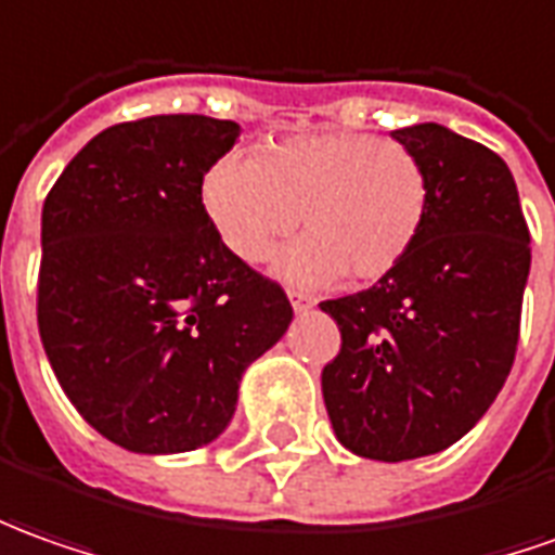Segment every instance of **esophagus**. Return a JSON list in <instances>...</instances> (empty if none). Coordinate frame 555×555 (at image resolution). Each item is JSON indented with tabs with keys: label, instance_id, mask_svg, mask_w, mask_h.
Returning <instances> with one entry per match:
<instances>
[{
	"label": "esophagus",
	"instance_id": "1",
	"mask_svg": "<svg viewBox=\"0 0 555 555\" xmlns=\"http://www.w3.org/2000/svg\"><path fill=\"white\" fill-rule=\"evenodd\" d=\"M288 300H292L294 312H307L309 309V297L300 292H288Z\"/></svg>",
	"mask_w": 555,
	"mask_h": 555
}]
</instances>
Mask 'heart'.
Masks as SVG:
<instances>
[{"label":"heart","mask_w":555,"mask_h":555,"mask_svg":"<svg viewBox=\"0 0 555 555\" xmlns=\"http://www.w3.org/2000/svg\"><path fill=\"white\" fill-rule=\"evenodd\" d=\"M428 197L413 151L356 130L292 135L255 157L228 154L203 179V206L240 261L270 258L300 221L307 236L276 261L279 276L297 285L388 276L416 246Z\"/></svg>","instance_id":"obj_1"}]
</instances>
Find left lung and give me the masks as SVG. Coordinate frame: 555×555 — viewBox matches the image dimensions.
Segmentation results:
<instances>
[{
  "instance_id": "1",
  "label": "left lung",
  "mask_w": 555,
  "mask_h": 555,
  "mask_svg": "<svg viewBox=\"0 0 555 555\" xmlns=\"http://www.w3.org/2000/svg\"><path fill=\"white\" fill-rule=\"evenodd\" d=\"M431 184L420 240L401 267L325 300L340 352L322 371L346 450L404 462L452 447L499 398L514 367L529 224L495 151L440 124L395 130Z\"/></svg>"
}]
</instances>
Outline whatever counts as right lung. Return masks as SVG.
Instances as JSON below:
<instances>
[{"instance_id":"right-lung-1","label":"right lung","mask_w":555,"mask_h":555,"mask_svg":"<svg viewBox=\"0 0 555 555\" xmlns=\"http://www.w3.org/2000/svg\"><path fill=\"white\" fill-rule=\"evenodd\" d=\"M236 135L206 115L115 124L44 197L41 346L81 420L124 450L215 440L243 371L292 325L282 285L240 261L203 206V176Z\"/></svg>"}]
</instances>
